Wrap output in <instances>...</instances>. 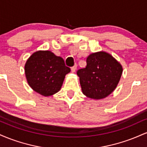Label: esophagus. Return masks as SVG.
I'll list each match as a JSON object with an SVG mask.
<instances>
[{"label": "esophagus", "instance_id": "esophagus-1", "mask_svg": "<svg viewBox=\"0 0 147 147\" xmlns=\"http://www.w3.org/2000/svg\"><path fill=\"white\" fill-rule=\"evenodd\" d=\"M77 64H75V65H73V66L71 68V71H72V72H75V70H76V69H77Z\"/></svg>", "mask_w": 147, "mask_h": 147}]
</instances>
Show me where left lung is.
<instances>
[{
  "label": "left lung",
  "instance_id": "1",
  "mask_svg": "<svg viewBox=\"0 0 147 147\" xmlns=\"http://www.w3.org/2000/svg\"><path fill=\"white\" fill-rule=\"evenodd\" d=\"M86 66L79 69L83 93L89 98L100 99L107 97L115 89L122 73V67L109 54L92 53L86 59Z\"/></svg>",
  "mask_w": 147,
  "mask_h": 147
}]
</instances>
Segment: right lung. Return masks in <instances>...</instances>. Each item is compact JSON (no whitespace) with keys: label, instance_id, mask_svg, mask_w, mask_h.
I'll list each match as a JSON object with an SVG mask.
<instances>
[{"label":"right lung","instance_id":"right-lung-1","mask_svg":"<svg viewBox=\"0 0 147 147\" xmlns=\"http://www.w3.org/2000/svg\"><path fill=\"white\" fill-rule=\"evenodd\" d=\"M70 68L61 57L50 51L34 52L27 61L25 72L27 80L34 90L43 96H50L60 90Z\"/></svg>","mask_w":147,"mask_h":147}]
</instances>
